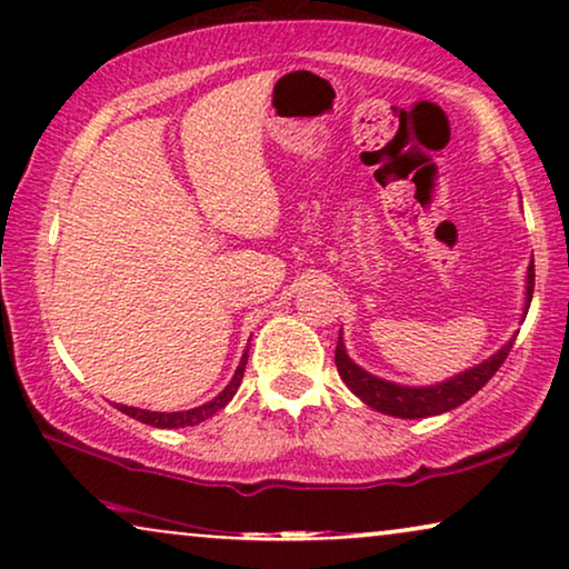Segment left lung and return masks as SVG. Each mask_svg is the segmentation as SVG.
I'll return each instance as SVG.
<instances>
[{
	"instance_id": "1",
	"label": "left lung",
	"mask_w": 569,
	"mask_h": 569,
	"mask_svg": "<svg viewBox=\"0 0 569 569\" xmlns=\"http://www.w3.org/2000/svg\"><path fill=\"white\" fill-rule=\"evenodd\" d=\"M533 261L528 267V282H526V313L528 306H531L533 298ZM510 339L500 352H495L489 360L473 365V368L458 372V376L442 380V383L435 386H399L391 383V380H383L378 376H370L368 370H362L360 365L349 360L345 341H337V370L345 383L349 386V391L372 407L380 415H391V417H401V419H422V417H435L442 415V411H450L456 407H461L463 401H469L479 388H485L489 378L500 370V365L505 362V357L510 355L512 349Z\"/></svg>"
}]
</instances>
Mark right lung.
<instances>
[{"mask_svg": "<svg viewBox=\"0 0 569 569\" xmlns=\"http://www.w3.org/2000/svg\"><path fill=\"white\" fill-rule=\"evenodd\" d=\"M246 362H248V352H243V357H240V365H238L236 376H232L230 383L222 388V393H217L212 401L201 403V407H197V409H186V411H147V409H137V407H121V403H119V409L127 417L139 419V422H144V425L160 427V430H173V427H193V425L204 422V419H209L212 415H217V411H220L224 403H228L232 396H236L240 380H243Z\"/></svg>", "mask_w": 569, "mask_h": 569, "instance_id": "1", "label": "right lung"}]
</instances>
